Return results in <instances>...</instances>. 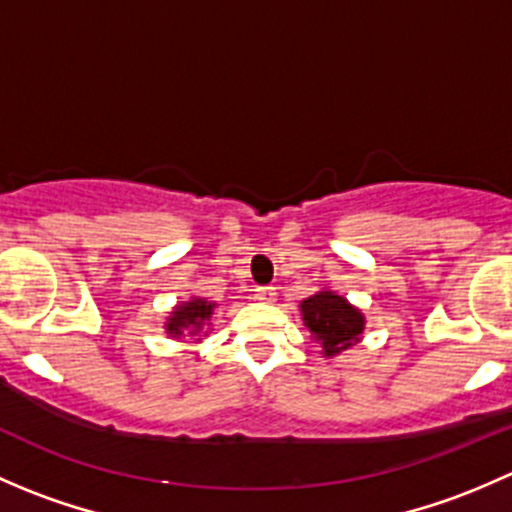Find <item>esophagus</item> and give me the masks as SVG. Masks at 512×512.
Here are the masks:
<instances>
[{
    "mask_svg": "<svg viewBox=\"0 0 512 512\" xmlns=\"http://www.w3.org/2000/svg\"><path fill=\"white\" fill-rule=\"evenodd\" d=\"M275 287H257L255 289V297L260 299V302H272L275 299Z\"/></svg>",
    "mask_w": 512,
    "mask_h": 512,
    "instance_id": "esophagus-1",
    "label": "esophagus"
}]
</instances>
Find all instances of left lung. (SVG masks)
I'll list each match as a JSON object with an SVG mask.
<instances>
[{"mask_svg": "<svg viewBox=\"0 0 512 512\" xmlns=\"http://www.w3.org/2000/svg\"><path fill=\"white\" fill-rule=\"evenodd\" d=\"M299 314L314 342L322 347L324 359H334L347 352L364 337V312L329 287L302 299Z\"/></svg>", "mask_w": 512, "mask_h": 512, "instance_id": "obj_1", "label": "left lung"}]
</instances>
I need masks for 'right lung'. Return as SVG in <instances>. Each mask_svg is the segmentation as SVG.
Instances as JSON below:
<instances>
[{
	"label": "right lung",
	"mask_w": 512,
	"mask_h": 512,
	"mask_svg": "<svg viewBox=\"0 0 512 512\" xmlns=\"http://www.w3.org/2000/svg\"><path fill=\"white\" fill-rule=\"evenodd\" d=\"M215 309H218V302L208 297H190L185 302H178L165 317V334L170 339L193 337L195 342H200V334L208 337L210 327H213Z\"/></svg>",
	"instance_id": "right-lung-1"
}]
</instances>
